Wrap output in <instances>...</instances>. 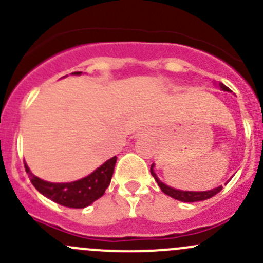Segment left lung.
Here are the masks:
<instances>
[{"instance_id":"obj_1","label":"left lung","mask_w":263,"mask_h":263,"mask_svg":"<svg viewBox=\"0 0 263 263\" xmlns=\"http://www.w3.org/2000/svg\"><path fill=\"white\" fill-rule=\"evenodd\" d=\"M220 87H221L222 90H225V91H230L229 87H227L224 84H221V82H220ZM153 168H154V165H151L150 172H151V174H153L154 178H155L158 185L160 187V190L163 191L165 195L171 196V197L176 198V200H178V201H182V202H196V201L208 200V198H211L213 196L216 195V193H219L220 191L222 190V185H220V187H217V188H214V190H211V191H205V192H191V191L174 190V188L168 187V185L164 184L163 182L159 181V178L156 177L155 172H154Z\"/></svg>"}]
</instances>
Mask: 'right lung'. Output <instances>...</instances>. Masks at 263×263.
<instances>
[{"label":"right lung","instance_id":"add662e5","mask_svg":"<svg viewBox=\"0 0 263 263\" xmlns=\"http://www.w3.org/2000/svg\"><path fill=\"white\" fill-rule=\"evenodd\" d=\"M79 75L80 72H73ZM117 156L105 161L102 166L92 172L85 178L71 183H50L34 176L25 164V171L34 187L48 197L49 200L54 201L55 203L66 206V208L82 209L91 205L94 201L104 195L105 190L109 185L112 179Z\"/></svg>","mask_w":263,"mask_h":263}]
</instances>
